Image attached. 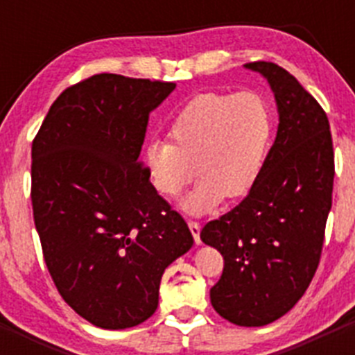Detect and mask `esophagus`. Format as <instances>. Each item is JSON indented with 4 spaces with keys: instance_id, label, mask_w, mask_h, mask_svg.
<instances>
[{
    "instance_id": "1",
    "label": "esophagus",
    "mask_w": 355,
    "mask_h": 355,
    "mask_svg": "<svg viewBox=\"0 0 355 355\" xmlns=\"http://www.w3.org/2000/svg\"><path fill=\"white\" fill-rule=\"evenodd\" d=\"M188 227H190V231H192L193 240H196L197 245H200V224H199V222L190 220V222H188Z\"/></svg>"
}]
</instances>
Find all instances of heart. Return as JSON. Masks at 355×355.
<instances>
[{
    "label": "heart",
    "instance_id": "heart-1",
    "mask_svg": "<svg viewBox=\"0 0 355 355\" xmlns=\"http://www.w3.org/2000/svg\"><path fill=\"white\" fill-rule=\"evenodd\" d=\"M168 140H153L144 150L150 184L163 197H175L200 175L181 208L208 213L258 184L274 139L270 103L256 90L206 92L174 115Z\"/></svg>",
    "mask_w": 355,
    "mask_h": 355
}]
</instances>
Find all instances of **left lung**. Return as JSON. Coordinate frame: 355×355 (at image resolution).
I'll use <instances>...</instances> for the list:
<instances>
[{
	"label": "left lung",
	"instance_id": "8db88e82",
	"mask_svg": "<svg viewBox=\"0 0 355 355\" xmlns=\"http://www.w3.org/2000/svg\"><path fill=\"white\" fill-rule=\"evenodd\" d=\"M266 78L277 103V137L258 184L236 208L200 231L224 256L209 290L231 324L261 327L286 315L318 268L332 206L334 153L329 119L315 97L272 62L245 64Z\"/></svg>",
	"mask_w": 355,
	"mask_h": 355
}]
</instances>
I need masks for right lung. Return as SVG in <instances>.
<instances>
[{"mask_svg": "<svg viewBox=\"0 0 355 355\" xmlns=\"http://www.w3.org/2000/svg\"><path fill=\"white\" fill-rule=\"evenodd\" d=\"M175 83L96 74L56 97L31 144V205L62 299L101 329L142 324L168 265L192 249L140 162L147 121Z\"/></svg>", "mask_w": 355, "mask_h": 355, "instance_id": "right-lung-1", "label": "right lung"}]
</instances>
